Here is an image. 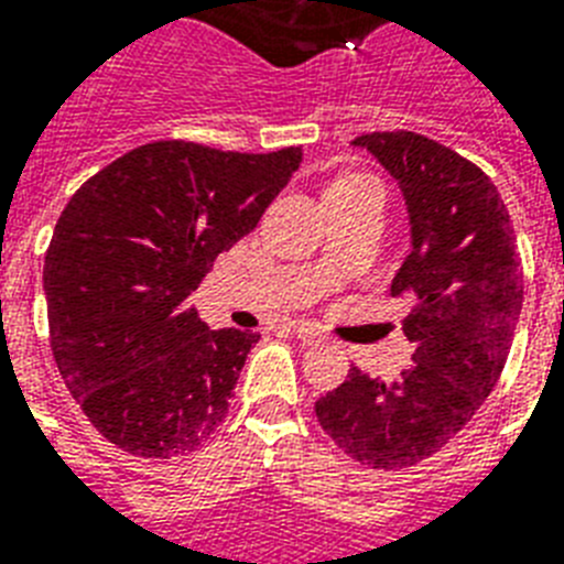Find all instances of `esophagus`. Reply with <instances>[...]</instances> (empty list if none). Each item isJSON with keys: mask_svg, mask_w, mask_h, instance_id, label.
<instances>
[{"mask_svg": "<svg viewBox=\"0 0 564 564\" xmlns=\"http://www.w3.org/2000/svg\"><path fill=\"white\" fill-rule=\"evenodd\" d=\"M292 334L299 336L301 343H307V345H313V343H318V339H322V336H318L310 325H292Z\"/></svg>", "mask_w": 564, "mask_h": 564, "instance_id": "esophagus-1", "label": "esophagus"}]
</instances>
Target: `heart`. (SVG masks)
<instances>
[{
  "label": "heart",
  "instance_id": "heart-1",
  "mask_svg": "<svg viewBox=\"0 0 564 564\" xmlns=\"http://www.w3.org/2000/svg\"><path fill=\"white\" fill-rule=\"evenodd\" d=\"M362 175H343V178H336L334 184H351V181H360ZM334 184H330V187H334Z\"/></svg>",
  "mask_w": 564,
  "mask_h": 564
}]
</instances>
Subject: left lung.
<instances>
[{
  "instance_id": "1",
  "label": "left lung",
  "mask_w": 564,
  "mask_h": 564,
  "mask_svg": "<svg viewBox=\"0 0 564 564\" xmlns=\"http://www.w3.org/2000/svg\"><path fill=\"white\" fill-rule=\"evenodd\" d=\"M354 145L392 172L410 210L412 251L392 299L415 295L403 318L412 366L392 383L351 366L316 415L354 463L394 471L445 447L489 398L524 281L507 204L477 163L415 131H375Z\"/></svg>"
}]
</instances>
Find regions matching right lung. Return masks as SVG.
<instances>
[{"instance_id":"obj_1","label":"right lung","mask_w":564,"mask_h":564,"mask_svg":"<svg viewBox=\"0 0 564 564\" xmlns=\"http://www.w3.org/2000/svg\"><path fill=\"white\" fill-rule=\"evenodd\" d=\"M301 149L248 154L187 140L137 145L61 213L43 263L48 343L84 415L145 459L213 436L260 334L210 330L189 295L257 228Z\"/></svg>"}]
</instances>
